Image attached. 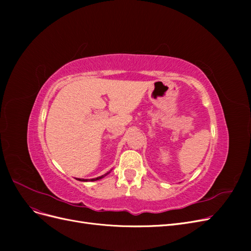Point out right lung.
I'll return each instance as SVG.
<instances>
[{"instance_id": "1", "label": "right lung", "mask_w": 251, "mask_h": 251, "mask_svg": "<svg viewBox=\"0 0 251 251\" xmlns=\"http://www.w3.org/2000/svg\"><path fill=\"white\" fill-rule=\"evenodd\" d=\"M108 174H110V172H109V173H105L104 175H102V176H100V177H97V178H93V179H80V178H76V180H78V181H82V182H88V181H97V180L102 179L103 177L107 176Z\"/></svg>"}]
</instances>
